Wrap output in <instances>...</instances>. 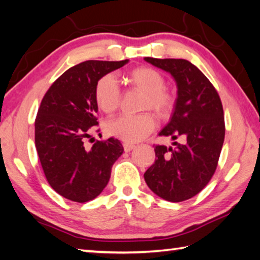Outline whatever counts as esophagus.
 <instances>
[{"mask_svg": "<svg viewBox=\"0 0 260 260\" xmlns=\"http://www.w3.org/2000/svg\"><path fill=\"white\" fill-rule=\"evenodd\" d=\"M122 146H124L125 152H129V151H132L135 148V144L129 143V142H124V144H122Z\"/></svg>", "mask_w": 260, "mask_h": 260, "instance_id": "esophagus-1", "label": "esophagus"}]
</instances>
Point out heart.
I'll list each match as a JSON object with an SVG mask.
<instances>
[{
  "label": "heart",
  "mask_w": 260,
  "mask_h": 260,
  "mask_svg": "<svg viewBox=\"0 0 260 260\" xmlns=\"http://www.w3.org/2000/svg\"><path fill=\"white\" fill-rule=\"evenodd\" d=\"M128 80L133 86L144 91L142 109H150L159 116L169 113L173 107V98L165 89L166 81L162 74L155 69L142 67L129 73ZM95 101L101 111L113 113L119 108L121 94L117 79L107 74L96 82ZM155 128L151 114H122L107 124V133L125 142H139Z\"/></svg>",
  "instance_id": "heart-1"
}]
</instances>
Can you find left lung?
Segmentation results:
<instances>
[{"instance_id": "8db88e82", "label": "left lung", "mask_w": 260, "mask_h": 260, "mask_svg": "<svg viewBox=\"0 0 260 260\" xmlns=\"http://www.w3.org/2000/svg\"><path fill=\"white\" fill-rule=\"evenodd\" d=\"M173 77L178 87L174 110L160 136L175 141L156 146V160L144 173L148 187L169 202L197 195L212 178L225 139L222 104L212 83L186 59L144 57Z\"/></svg>"}]
</instances>
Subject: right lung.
Masks as SVG:
<instances>
[{
    "label": "right lung",
    "mask_w": 260,
    "mask_h": 260,
    "mask_svg": "<svg viewBox=\"0 0 260 260\" xmlns=\"http://www.w3.org/2000/svg\"><path fill=\"white\" fill-rule=\"evenodd\" d=\"M127 63L82 61L61 74L41 101L35 119L39 159L51 188L70 201L86 203L98 197L124 151L113 138L96 141L90 148L83 143L99 125L96 82Z\"/></svg>",
    "instance_id": "obj_1"
}]
</instances>
